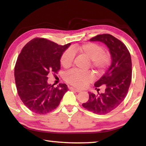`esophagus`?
Instances as JSON below:
<instances>
[{
  "label": "esophagus",
  "mask_w": 146,
  "mask_h": 146,
  "mask_svg": "<svg viewBox=\"0 0 146 146\" xmlns=\"http://www.w3.org/2000/svg\"><path fill=\"white\" fill-rule=\"evenodd\" d=\"M70 89V90H72V91H75V92H76V93H79V92H80V91H81L80 90H78V89H76V88H73V87H71Z\"/></svg>",
  "instance_id": "obj_1"
}]
</instances>
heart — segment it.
Wrapping results in <instances>:
<instances>
[{
  "label": "heart",
  "instance_id": "obj_1",
  "mask_svg": "<svg viewBox=\"0 0 146 146\" xmlns=\"http://www.w3.org/2000/svg\"><path fill=\"white\" fill-rule=\"evenodd\" d=\"M74 53H79L91 60V67L99 74L104 73L111 64L110 53L104 51L98 44L88 42L64 51L60 58V63L64 68H67L72 65ZM93 79V75L90 71L82 72L76 70L70 71L65 76V80L68 84L80 88L85 87Z\"/></svg>",
  "mask_w": 146,
  "mask_h": 146
}]
</instances>
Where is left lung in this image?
Segmentation results:
<instances>
[{"mask_svg":"<svg viewBox=\"0 0 146 146\" xmlns=\"http://www.w3.org/2000/svg\"><path fill=\"white\" fill-rule=\"evenodd\" d=\"M90 40L105 44L112 61L105 74L95 84V87L105 85V92L98 95L89 92V100L82 106L95 114L105 115L117 108L126 97L131 81V58L124 44L111 35H98Z\"/></svg>","mask_w":146,"mask_h":146,"instance_id":"1","label":"left lung"}]
</instances>
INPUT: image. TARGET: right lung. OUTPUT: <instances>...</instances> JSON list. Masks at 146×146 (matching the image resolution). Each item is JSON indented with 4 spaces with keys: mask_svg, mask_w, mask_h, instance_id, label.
<instances>
[{
    "mask_svg": "<svg viewBox=\"0 0 146 146\" xmlns=\"http://www.w3.org/2000/svg\"><path fill=\"white\" fill-rule=\"evenodd\" d=\"M71 43L58 45L43 38H33L26 44L17 58L15 79L19 96L29 110L39 115L58 107L68 91L65 84L57 87L48 83V75L57 73L60 58Z\"/></svg>",
    "mask_w": 146,
    "mask_h": 146,
    "instance_id": "1",
    "label": "right lung"
}]
</instances>
